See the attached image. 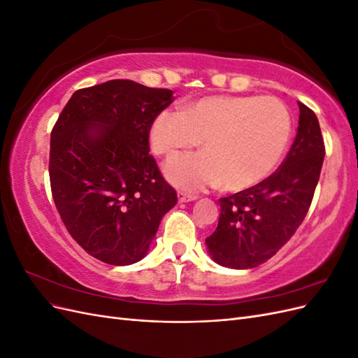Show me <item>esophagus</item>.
<instances>
[{"instance_id":"34e87169","label":"esophagus","mask_w":358,"mask_h":358,"mask_svg":"<svg viewBox=\"0 0 358 358\" xmlns=\"http://www.w3.org/2000/svg\"><path fill=\"white\" fill-rule=\"evenodd\" d=\"M178 199H179V201H180V203H188V201L197 200V196H192V194L179 191V192H178Z\"/></svg>"}]
</instances>
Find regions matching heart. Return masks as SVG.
Listing matches in <instances>:
<instances>
[{
    "instance_id": "b5f03b06",
    "label": "heart",
    "mask_w": 358,
    "mask_h": 358,
    "mask_svg": "<svg viewBox=\"0 0 358 358\" xmlns=\"http://www.w3.org/2000/svg\"><path fill=\"white\" fill-rule=\"evenodd\" d=\"M291 134V115L275 96L212 95L188 103L182 112H159L149 138L154 152L164 158L196 148L201 140V154L183 155L166 166L173 185L237 192L272 175Z\"/></svg>"
}]
</instances>
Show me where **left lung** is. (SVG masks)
Wrapping results in <instances>:
<instances>
[{
	"label": "left lung",
	"instance_id": "obj_1",
	"mask_svg": "<svg viewBox=\"0 0 358 358\" xmlns=\"http://www.w3.org/2000/svg\"><path fill=\"white\" fill-rule=\"evenodd\" d=\"M296 140L279 169L258 185L220 199L216 230L206 237L215 263L252 268L282 248L305 220L326 148L317 115L299 103Z\"/></svg>",
	"mask_w": 358,
	"mask_h": 358
}]
</instances>
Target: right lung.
<instances>
[{"mask_svg":"<svg viewBox=\"0 0 358 358\" xmlns=\"http://www.w3.org/2000/svg\"><path fill=\"white\" fill-rule=\"evenodd\" d=\"M173 91L133 80L78 90L50 134L53 201L73 239L103 263L142 259L178 194L149 155L154 117Z\"/></svg>","mask_w":358,"mask_h":358,"instance_id":"add662e5","label":"right lung"}]
</instances>
